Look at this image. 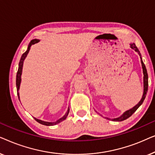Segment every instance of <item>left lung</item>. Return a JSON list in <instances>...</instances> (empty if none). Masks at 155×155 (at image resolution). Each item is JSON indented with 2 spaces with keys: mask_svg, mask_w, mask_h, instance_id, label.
<instances>
[{
  "mask_svg": "<svg viewBox=\"0 0 155 155\" xmlns=\"http://www.w3.org/2000/svg\"><path fill=\"white\" fill-rule=\"evenodd\" d=\"M130 46L131 48H133V49H134L135 51L138 53V54L140 55V59H141V63H142V67H143V75H144V92H143V97H142L141 100L140 101V102L137 104L136 106H135L133 108V109H131L130 110H128V111H126L125 113L123 114L121 116H120V117H118L117 118H114V119H112L114 121H122V120H124L127 119V118L130 117V116H132V114L134 113V112L136 111V110L138 109V107L140 106L142 104H143L144 99H145V97H146V94H147V90H148V75H147V69H146V67L145 64H144L143 60H142V58H141V54L140 53V51L138 50V48H137V46H135V44L134 43H131L130 44ZM109 119V118H108Z\"/></svg>",
  "mask_w": 155,
  "mask_h": 155,
  "instance_id": "1",
  "label": "left lung"
}]
</instances>
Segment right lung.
<instances>
[{"label": "right lung", "mask_w": 155, "mask_h": 155, "mask_svg": "<svg viewBox=\"0 0 155 155\" xmlns=\"http://www.w3.org/2000/svg\"><path fill=\"white\" fill-rule=\"evenodd\" d=\"M39 41V39H34V40H31L30 41V43H29V46H28V48H27V50L25 51L24 54L22 55V56H21V58H20V63H19V67H18V73H17V76H16V87H17V91H18V97L19 99H20V97H19V92H18V90H19V88H20V82H21V75H22V65H23V61L26 58L27 54L29 53V51L30 49V47L31 45H33V44H35L36 43H38V42ZM69 109H68V111L66 112V114H65L64 116H63L62 118H60V119H58V120H56V122H46V121H43V120H39L37 119V118H35V119L36 121H37L38 123H39V124H41L42 125H45V126H54V125H56L57 124H58V123H60L62 121V120H65L66 117L68 116V114L69 113Z\"/></svg>", "instance_id": "obj_1"}]
</instances>
